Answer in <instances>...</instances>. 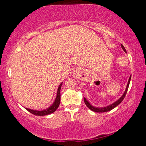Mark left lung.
I'll return each mask as SVG.
<instances>
[{
    "label": "left lung",
    "mask_w": 146,
    "mask_h": 146,
    "mask_svg": "<svg viewBox=\"0 0 146 146\" xmlns=\"http://www.w3.org/2000/svg\"><path fill=\"white\" fill-rule=\"evenodd\" d=\"M121 47H122V48L123 49V50L125 51V53H126V50H125V49L122 44H121ZM130 80H131V76L129 78V81H128V83H127V87H126V90H125L124 93H123V95L120 98H119L117 102H114L113 104H112L111 105L107 106V107L106 108H95L93 107V106H91L90 103L88 102V101L85 98H84V102L86 104V105L87 106V107L91 110V111H95V112H97V113H103V112H107L109 111H111L113 109H114L115 107H117V106L122 102V101L123 100V98H125V95H126L127 93V91L128 90V88H129V82H130Z\"/></svg>",
    "instance_id": "1"
}]
</instances>
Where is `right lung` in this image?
Masks as SVG:
<instances>
[{
	"label": "right lung",
	"mask_w": 146,
	"mask_h": 146,
	"mask_svg": "<svg viewBox=\"0 0 146 146\" xmlns=\"http://www.w3.org/2000/svg\"><path fill=\"white\" fill-rule=\"evenodd\" d=\"M61 86H62V83L60 84L58 88L57 95H56V97L55 98V102H54V103L50 106V107L47 109V110H43V111H36V110H30V109H28V108H26V110L27 111H28L29 112L32 113V114H33L35 115H37V116H45V115H48L49 114H51V113H53L55 112L56 110V109L58 108L59 104H60Z\"/></svg>",
	"instance_id": "1"
}]
</instances>
